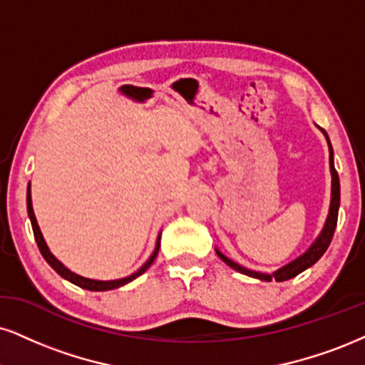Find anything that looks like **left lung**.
I'll list each match as a JSON object with an SVG mask.
<instances>
[{
	"mask_svg": "<svg viewBox=\"0 0 365 365\" xmlns=\"http://www.w3.org/2000/svg\"><path fill=\"white\" fill-rule=\"evenodd\" d=\"M320 128V127H318ZM322 133L325 135L327 138V143H328V152H330V174H331V196H330V208H328V215H327V220H325V225H323L320 235L314 238V242L312 245L308 247L307 250L303 252V254L299 255V257H296L294 260H291V262H287L286 265H282V267H279L277 271H274L272 274H265V272H259V271H252V269H247L244 265L233 262L232 259H228L227 255L223 254L222 250L218 249V247H215V250H217L218 257L223 260L225 264L230 265L232 269H235L237 272L240 274H245V276L249 277H254V279H259V281H277V282H282V281H287V279H292L296 277L298 274H301L303 271H307L308 267H312L313 264H317L318 260L323 254H325L328 245H330L331 238H334V233H335V228H336V218H339V208H340V179H339V174H336L335 170V164H334V148H331V143H330V138H328L327 132L323 128Z\"/></svg>",
	"mask_w": 365,
	"mask_h": 365,
	"instance_id": "8db88e82",
	"label": "left lung"
}]
</instances>
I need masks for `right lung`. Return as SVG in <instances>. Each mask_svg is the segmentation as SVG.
Listing matches in <instances>:
<instances>
[{
	"label": "right lung",
	"instance_id": "1",
	"mask_svg": "<svg viewBox=\"0 0 365 365\" xmlns=\"http://www.w3.org/2000/svg\"><path fill=\"white\" fill-rule=\"evenodd\" d=\"M26 211H29V218L31 222V228H34V235H35V242H37L38 249H40V254L43 255V259L47 260L48 265L56 271L58 276L67 279L69 282H73V284L83 287V289H88V291H110V289H116V287L120 286H125L128 284V282H132L133 279H137L138 276H142L143 272L147 271L148 267H150L152 262H154L155 257H157V252H159V247H160V233L159 237H157V242H155V249L152 252V255L145 260V264L142 265L140 269H138L137 272L130 274L127 277H121V279H113V281H98V279H89V277H84V276H79V274H76L71 271V269H67L64 264L58 260L56 255L52 254L51 249L47 247V242H45V238L42 235V232H40V227L37 223V218H35V213H34V206H31V191H30V182H29V187H26Z\"/></svg>",
	"mask_w": 365,
	"mask_h": 365
}]
</instances>
